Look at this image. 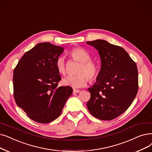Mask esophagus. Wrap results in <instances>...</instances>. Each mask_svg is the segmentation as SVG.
I'll use <instances>...</instances> for the list:
<instances>
[{"label":"esophagus","mask_w":152,"mask_h":152,"mask_svg":"<svg viewBox=\"0 0 152 152\" xmlns=\"http://www.w3.org/2000/svg\"><path fill=\"white\" fill-rule=\"evenodd\" d=\"M80 92V90L79 89H73V94H77V93H79V92Z\"/></svg>","instance_id":"34e87169"}]
</instances>
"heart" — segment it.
<instances>
[{
  "instance_id": "b5f03b06",
  "label": "heart",
  "mask_w": 152,
  "mask_h": 152,
  "mask_svg": "<svg viewBox=\"0 0 152 152\" xmlns=\"http://www.w3.org/2000/svg\"><path fill=\"white\" fill-rule=\"evenodd\" d=\"M69 55L73 60L80 62L77 70L78 75L69 76L64 78L62 83L66 86L72 88H80L86 84L89 80L94 81L98 76V69L96 64L90 60L89 53L82 48H75L69 52ZM56 68L58 72L61 75L66 73V64L63 57H59L56 61Z\"/></svg>"
}]
</instances>
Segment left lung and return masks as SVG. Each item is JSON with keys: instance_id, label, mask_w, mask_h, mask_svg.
Listing matches in <instances>:
<instances>
[{"instance_id": "8db88e82", "label": "left lung", "mask_w": 152, "mask_h": 152, "mask_svg": "<svg viewBox=\"0 0 152 152\" xmlns=\"http://www.w3.org/2000/svg\"><path fill=\"white\" fill-rule=\"evenodd\" d=\"M98 50L101 68L96 83L88 89L90 113L103 121L121 115L134 101L138 89L136 63L127 52L102 39L87 42Z\"/></svg>"}]
</instances>
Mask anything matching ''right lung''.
Listing matches in <instances>:
<instances>
[{"mask_svg": "<svg viewBox=\"0 0 152 152\" xmlns=\"http://www.w3.org/2000/svg\"><path fill=\"white\" fill-rule=\"evenodd\" d=\"M63 50L50 43H38L25 53L14 70L15 102L37 122L55 120L72 93L71 87L58 86L61 77L56 61Z\"/></svg>", "mask_w": 152, "mask_h": 152, "instance_id": "add662e5", "label": "right lung"}]
</instances>
